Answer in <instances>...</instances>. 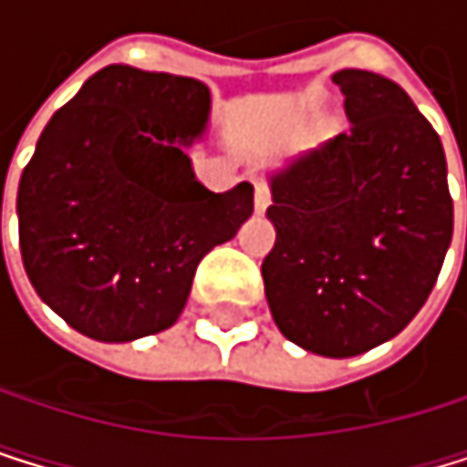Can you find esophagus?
Returning <instances> with one entry per match:
<instances>
[{
    "mask_svg": "<svg viewBox=\"0 0 467 467\" xmlns=\"http://www.w3.org/2000/svg\"><path fill=\"white\" fill-rule=\"evenodd\" d=\"M268 204H272V192H268V187L263 182H254V210L265 213Z\"/></svg>",
    "mask_w": 467,
    "mask_h": 467,
    "instance_id": "1",
    "label": "esophagus"
}]
</instances>
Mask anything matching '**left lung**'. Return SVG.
Wrapping results in <instances>:
<instances>
[{
  "mask_svg": "<svg viewBox=\"0 0 467 467\" xmlns=\"http://www.w3.org/2000/svg\"><path fill=\"white\" fill-rule=\"evenodd\" d=\"M333 83L350 129L265 176L277 241L263 283L288 342L350 358L423 308L451 246L454 204L442 142L403 88L367 69Z\"/></svg>",
  "mask_w": 467,
  "mask_h": 467,
  "instance_id": "1",
  "label": "left lung"
}]
</instances>
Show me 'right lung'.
<instances>
[{
    "mask_svg": "<svg viewBox=\"0 0 467 467\" xmlns=\"http://www.w3.org/2000/svg\"><path fill=\"white\" fill-rule=\"evenodd\" d=\"M210 111L202 80L111 64L44 125L16 195L19 246L41 302L78 333L119 345L168 330L195 265L249 221V182L195 179L187 148Z\"/></svg>",
    "mask_w": 467,
    "mask_h": 467,
    "instance_id": "right-lung-1",
    "label": "right lung"
}]
</instances>
